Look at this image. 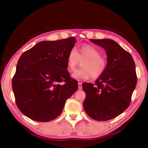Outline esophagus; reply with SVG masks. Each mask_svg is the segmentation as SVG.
Returning a JSON list of instances; mask_svg holds the SVG:
<instances>
[{"instance_id":"esophagus-1","label":"esophagus","mask_w":148,"mask_h":148,"mask_svg":"<svg viewBox=\"0 0 148 148\" xmlns=\"http://www.w3.org/2000/svg\"><path fill=\"white\" fill-rule=\"evenodd\" d=\"M78 88H79V90L82 89V83H81V82L78 83Z\"/></svg>"}]
</instances>
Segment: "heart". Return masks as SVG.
Listing matches in <instances>:
<instances>
[{"label": "heart", "mask_w": 148, "mask_h": 148, "mask_svg": "<svg viewBox=\"0 0 148 148\" xmlns=\"http://www.w3.org/2000/svg\"><path fill=\"white\" fill-rule=\"evenodd\" d=\"M82 68L77 69L72 74V77L77 80H86L90 77H98L104 72L106 66V60L100 56V51L95 46L90 45L81 46L78 51L72 49L67 56V69L73 72L80 61Z\"/></svg>", "instance_id": "1"}]
</instances>
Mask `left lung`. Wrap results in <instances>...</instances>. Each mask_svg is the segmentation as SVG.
<instances>
[{"mask_svg":"<svg viewBox=\"0 0 148 148\" xmlns=\"http://www.w3.org/2000/svg\"><path fill=\"white\" fill-rule=\"evenodd\" d=\"M106 50L108 63L95 83H84L86 93L83 108L90 118L107 121L127 109L137 84L136 65L132 56L114 40L90 39Z\"/></svg>","mask_w":148,"mask_h":148,"instance_id":"1","label":"left lung"}]
</instances>
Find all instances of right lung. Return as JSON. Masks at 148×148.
I'll use <instances>...</instances> for the list:
<instances>
[{
  "label": "right lung",
  "mask_w": 148,
  "mask_h": 148,
  "mask_svg": "<svg viewBox=\"0 0 148 148\" xmlns=\"http://www.w3.org/2000/svg\"><path fill=\"white\" fill-rule=\"evenodd\" d=\"M76 41L74 37L41 41L21 55L12 88L18 109L28 118L40 122L55 119L77 90V81L67 69V56Z\"/></svg>",
  "instance_id": "right-lung-1"
}]
</instances>
